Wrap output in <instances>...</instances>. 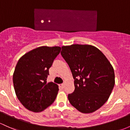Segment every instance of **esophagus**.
Returning a JSON list of instances; mask_svg holds the SVG:
<instances>
[{
    "instance_id": "obj_1",
    "label": "esophagus",
    "mask_w": 130,
    "mask_h": 130,
    "mask_svg": "<svg viewBox=\"0 0 130 130\" xmlns=\"http://www.w3.org/2000/svg\"><path fill=\"white\" fill-rule=\"evenodd\" d=\"M60 86L61 87H62V88H63L64 87H65V84L64 83H62V84H60Z\"/></svg>"
}]
</instances>
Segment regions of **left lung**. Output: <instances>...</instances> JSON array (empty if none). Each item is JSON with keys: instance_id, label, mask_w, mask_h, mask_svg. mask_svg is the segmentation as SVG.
Masks as SVG:
<instances>
[{"instance_id": "1", "label": "left lung", "mask_w": 130, "mask_h": 130, "mask_svg": "<svg viewBox=\"0 0 130 130\" xmlns=\"http://www.w3.org/2000/svg\"><path fill=\"white\" fill-rule=\"evenodd\" d=\"M62 49L75 79V91L68 95L70 103L82 113L95 112L107 102L115 85L113 67L93 45L72 44Z\"/></svg>"}]
</instances>
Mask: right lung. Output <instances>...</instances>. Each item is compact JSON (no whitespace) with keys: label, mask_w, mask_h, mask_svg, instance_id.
Masks as SVG:
<instances>
[{"label":"right lung","mask_w":130,"mask_h":130,"mask_svg":"<svg viewBox=\"0 0 130 130\" xmlns=\"http://www.w3.org/2000/svg\"><path fill=\"white\" fill-rule=\"evenodd\" d=\"M58 46H41L20 58L13 75L17 98L24 107L34 112L43 111L55 101L58 86L47 82L49 69L59 54Z\"/></svg>","instance_id":"obj_1"}]
</instances>
